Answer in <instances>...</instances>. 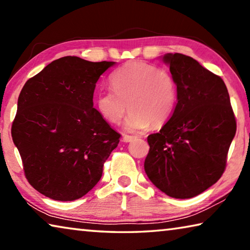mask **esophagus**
I'll return each mask as SVG.
<instances>
[{
    "instance_id": "1",
    "label": "esophagus",
    "mask_w": 250,
    "mask_h": 250,
    "mask_svg": "<svg viewBox=\"0 0 250 250\" xmlns=\"http://www.w3.org/2000/svg\"><path fill=\"white\" fill-rule=\"evenodd\" d=\"M134 139H135V137H132V135L125 134L124 135V139H122V140H124V142H131V141H133Z\"/></svg>"
}]
</instances>
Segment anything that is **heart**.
Here are the masks:
<instances>
[{
    "mask_svg": "<svg viewBox=\"0 0 250 250\" xmlns=\"http://www.w3.org/2000/svg\"><path fill=\"white\" fill-rule=\"evenodd\" d=\"M112 89L97 92V111L110 124H120L131 110L125 129L140 132L162 125L172 115L176 103V84L170 73L141 61H132L110 77Z\"/></svg>",
    "mask_w": 250,
    "mask_h": 250,
    "instance_id": "1",
    "label": "heart"
}]
</instances>
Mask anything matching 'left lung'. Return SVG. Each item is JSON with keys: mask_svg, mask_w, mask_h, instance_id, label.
<instances>
[{"mask_svg": "<svg viewBox=\"0 0 250 250\" xmlns=\"http://www.w3.org/2000/svg\"><path fill=\"white\" fill-rule=\"evenodd\" d=\"M177 91L172 116L150 134L145 161L147 177L174 198H191L221 179L236 133L225 83L183 54H166Z\"/></svg>", "mask_w": 250, "mask_h": 250, "instance_id": "8db88e82", "label": "left lung"}]
</instances>
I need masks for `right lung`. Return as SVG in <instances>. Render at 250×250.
I'll list each match as a JSON object with an SVG mask.
<instances>
[{"label": "right lung", "instance_id": "add662e5", "mask_svg": "<svg viewBox=\"0 0 250 250\" xmlns=\"http://www.w3.org/2000/svg\"><path fill=\"white\" fill-rule=\"evenodd\" d=\"M115 62L56 59L24 84L12 138L25 176L55 201H75L98 183L120 134L94 108L101 75Z\"/></svg>", "mask_w": 250, "mask_h": 250}]
</instances>
